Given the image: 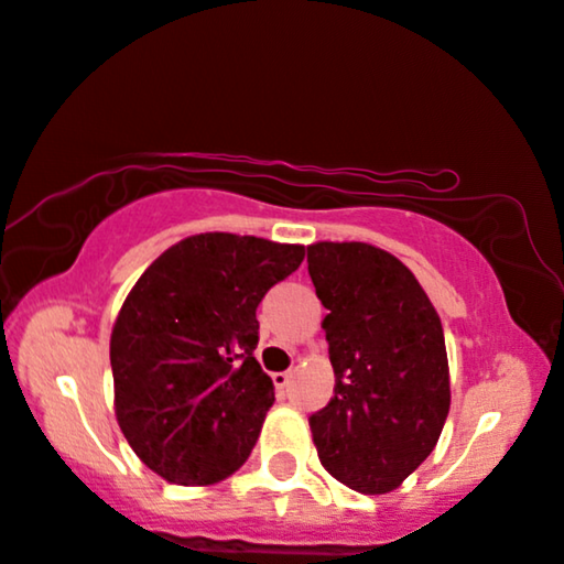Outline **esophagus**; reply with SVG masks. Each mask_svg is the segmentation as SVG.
I'll return each mask as SVG.
<instances>
[{
  "instance_id": "esophagus-1",
  "label": "esophagus",
  "mask_w": 564,
  "mask_h": 564,
  "mask_svg": "<svg viewBox=\"0 0 564 564\" xmlns=\"http://www.w3.org/2000/svg\"><path fill=\"white\" fill-rule=\"evenodd\" d=\"M291 380V372H273V386L279 388V391H283L285 386H289Z\"/></svg>"
}]
</instances>
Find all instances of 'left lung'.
<instances>
[{
  "label": "left lung",
  "mask_w": 564,
  "mask_h": 564,
  "mask_svg": "<svg viewBox=\"0 0 564 564\" xmlns=\"http://www.w3.org/2000/svg\"><path fill=\"white\" fill-rule=\"evenodd\" d=\"M306 250L335 368V395L308 416L316 455L347 488L391 494L437 447L449 411L440 314L416 275L376 245Z\"/></svg>",
  "instance_id": "8db88e82"
}]
</instances>
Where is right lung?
<instances>
[{"label": "right lung", "instance_id": "add662e5", "mask_svg": "<svg viewBox=\"0 0 564 564\" xmlns=\"http://www.w3.org/2000/svg\"><path fill=\"white\" fill-rule=\"evenodd\" d=\"M304 245L204 232L171 245L117 314L115 416L142 463L176 486H214L250 457L273 380L252 350L256 308Z\"/></svg>", "mask_w": 564, "mask_h": 564}]
</instances>
